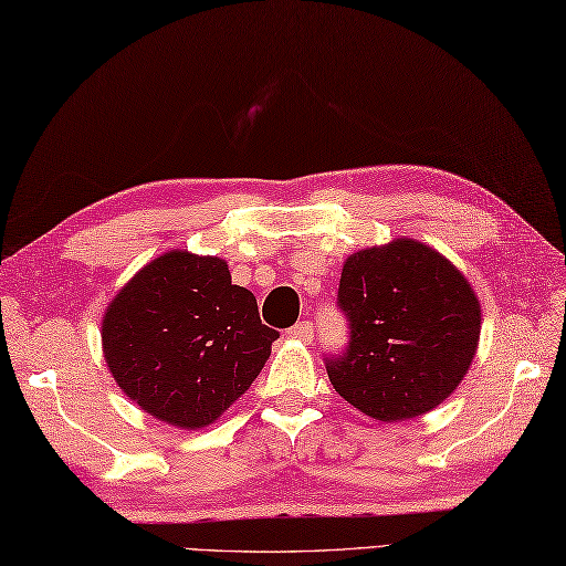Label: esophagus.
Segmentation results:
<instances>
[{
  "label": "esophagus",
  "mask_w": 566,
  "mask_h": 566,
  "mask_svg": "<svg viewBox=\"0 0 566 566\" xmlns=\"http://www.w3.org/2000/svg\"><path fill=\"white\" fill-rule=\"evenodd\" d=\"M314 333H316L314 323H311V321H298L296 326L290 328V338L298 340V343H311V340H314Z\"/></svg>",
  "instance_id": "1"
}]
</instances>
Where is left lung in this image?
<instances>
[{"label": "left lung", "mask_w": 566, "mask_h": 566, "mask_svg": "<svg viewBox=\"0 0 566 566\" xmlns=\"http://www.w3.org/2000/svg\"><path fill=\"white\" fill-rule=\"evenodd\" d=\"M338 306L350 343L326 357L328 379L347 403L384 423L423 416L448 399L482 333V306L464 274L413 238L353 252Z\"/></svg>", "instance_id": "1"}]
</instances>
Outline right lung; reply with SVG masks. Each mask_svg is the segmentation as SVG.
Masks as SVG:
<instances>
[{"instance_id": "1", "label": "right lung", "mask_w": 566, "mask_h": 566, "mask_svg": "<svg viewBox=\"0 0 566 566\" xmlns=\"http://www.w3.org/2000/svg\"><path fill=\"white\" fill-rule=\"evenodd\" d=\"M280 333L221 258L170 250L130 276L102 321L106 367L143 411L197 430L219 420L268 363Z\"/></svg>"}]
</instances>
